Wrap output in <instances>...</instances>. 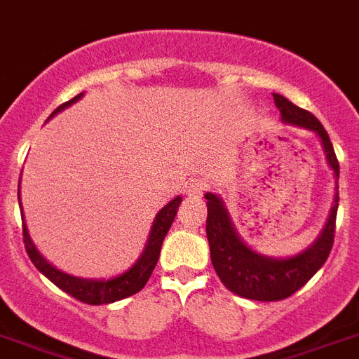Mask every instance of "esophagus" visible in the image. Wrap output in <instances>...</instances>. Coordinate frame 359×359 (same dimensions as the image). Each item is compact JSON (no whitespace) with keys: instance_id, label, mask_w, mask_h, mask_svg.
Wrapping results in <instances>:
<instances>
[{"instance_id":"esophagus-1","label":"esophagus","mask_w":359,"mask_h":359,"mask_svg":"<svg viewBox=\"0 0 359 359\" xmlns=\"http://www.w3.org/2000/svg\"><path fill=\"white\" fill-rule=\"evenodd\" d=\"M207 189V183L201 180V177H194L191 182L187 183V194L189 196H194V198H200Z\"/></svg>"}]
</instances>
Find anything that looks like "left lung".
Returning a JSON list of instances; mask_svg holds the SVG:
<instances>
[{"mask_svg":"<svg viewBox=\"0 0 359 359\" xmlns=\"http://www.w3.org/2000/svg\"><path fill=\"white\" fill-rule=\"evenodd\" d=\"M273 100L275 106L279 108L283 123L306 128L318 135L328 167L334 170L336 192H334V203L327 224L318 238L306 250L284 259L268 257L251 250L238 235L224 200L215 192H207V240L211 250L212 268L229 292L253 301H280L290 297L318 273V269L327 262L332 250L337 205H339V192H337L339 163L327 130L323 128V124L310 111L295 106L283 95L273 93Z\"/></svg>","mask_w":359,"mask_h":359,"instance_id":"obj_1","label":"left lung"}]
</instances>
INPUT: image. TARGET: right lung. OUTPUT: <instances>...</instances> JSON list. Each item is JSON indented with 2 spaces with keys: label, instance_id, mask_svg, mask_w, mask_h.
I'll list each match as a JSON object with an SVG mask.
<instances>
[{
  "label": "right lung",
  "instance_id": "right-lung-1",
  "mask_svg": "<svg viewBox=\"0 0 359 359\" xmlns=\"http://www.w3.org/2000/svg\"><path fill=\"white\" fill-rule=\"evenodd\" d=\"M82 95L84 93L76 95V97H73L71 100H67V102H64L62 106H58V108L49 115V119L55 117L56 114H60L62 109L69 108L71 104L79 102V100L82 99ZM18 201H20V205H22L20 187H18ZM180 203H182V196H176L174 200L168 201L167 205L163 207L161 211L156 215L152 229H150V235H148L147 245H144L141 257L135 260V264H133L132 268L126 269L124 273L115 275L111 279H84V277H75V275H69L66 273V271L56 269L55 266H53L47 259H43V255L36 250V245H34L31 235H29V229H27L25 218H23L22 215L23 242H25L27 255H29V259H31L32 264L36 266L40 273L46 275L47 279L51 280L53 284H56L58 288L64 290L66 293H69L71 297L79 299V301H82V303L86 304L115 303V301L130 297V295L141 292V290L144 288V284L148 283L154 268L158 264L163 240H165L168 229L172 226ZM20 209H22V207H20Z\"/></svg>",
  "mask_w": 359,
  "mask_h": 359
}]
</instances>
